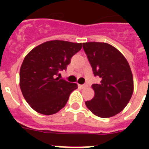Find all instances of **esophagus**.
<instances>
[{
    "label": "esophagus",
    "instance_id": "obj_1",
    "mask_svg": "<svg viewBox=\"0 0 149 149\" xmlns=\"http://www.w3.org/2000/svg\"><path fill=\"white\" fill-rule=\"evenodd\" d=\"M80 54H82L83 56H84V51H81V52H80Z\"/></svg>",
    "mask_w": 149,
    "mask_h": 149
}]
</instances>
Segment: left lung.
<instances>
[{"label": "left lung", "instance_id": "1", "mask_svg": "<svg viewBox=\"0 0 149 149\" xmlns=\"http://www.w3.org/2000/svg\"><path fill=\"white\" fill-rule=\"evenodd\" d=\"M82 44L52 40L34 48L20 69V88L31 108L51 115L63 108L77 84L60 74Z\"/></svg>", "mask_w": 149, "mask_h": 149}]
</instances>
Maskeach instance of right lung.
Returning <instances> with one entry per match:
<instances>
[{"instance_id": "obj_1", "label": "right lung", "mask_w": 149, "mask_h": 149, "mask_svg": "<svg viewBox=\"0 0 149 149\" xmlns=\"http://www.w3.org/2000/svg\"><path fill=\"white\" fill-rule=\"evenodd\" d=\"M83 48L98 78L92 85L94 97L85 102L86 106L100 118L113 117L125 109L133 93L129 64L120 52L107 43L86 42Z\"/></svg>"}]
</instances>
